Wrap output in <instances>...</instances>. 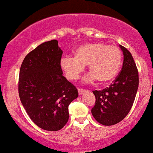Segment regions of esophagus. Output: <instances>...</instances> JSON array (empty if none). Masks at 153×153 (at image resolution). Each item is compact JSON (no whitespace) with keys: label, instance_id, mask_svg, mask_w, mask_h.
Returning <instances> with one entry per match:
<instances>
[{"label":"esophagus","instance_id":"34e87169","mask_svg":"<svg viewBox=\"0 0 153 153\" xmlns=\"http://www.w3.org/2000/svg\"><path fill=\"white\" fill-rule=\"evenodd\" d=\"M86 91V90H84V89H81V88H78V93H79V95H81V94H83V92Z\"/></svg>","mask_w":153,"mask_h":153}]
</instances>
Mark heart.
<instances>
[{
    "label": "heart",
    "mask_w": 153,
    "mask_h": 153,
    "mask_svg": "<svg viewBox=\"0 0 153 153\" xmlns=\"http://www.w3.org/2000/svg\"><path fill=\"white\" fill-rule=\"evenodd\" d=\"M122 62L123 54L119 47L91 43L78 47L74 52V58L63 56L60 66L67 79L76 80L88 65L90 74L84 77L86 83L98 79L100 83H108L116 78Z\"/></svg>",
    "instance_id": "b5f03b06"
}]
</instances>
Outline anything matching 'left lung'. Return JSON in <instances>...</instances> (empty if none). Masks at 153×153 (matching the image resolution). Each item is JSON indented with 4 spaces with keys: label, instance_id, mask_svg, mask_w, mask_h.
<instances>
[{
    "label": "left lung",
    "instance_id": "left-lung-1",
    "mask_svg": "<svg viewBox=\"0 0 153 153\" xmlns=\"http://www.w3.org/2000/svg\"><path fill=\"white\" fill-rule=\"evenodd\" d=\"M123 52V64L116 79L109 87L93 91L95 105L93 117L104 126H112L122 121L130 111L139 86V73L132 54L120 45Z\"/></svg>",
    "mask_w": 153,
    "mask_h": 153
}]
</instances>
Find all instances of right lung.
<instances>
[{"label":"right lung","instance_id":"obj_1","mask_svg":"<svg viewBox=\"0 0 153 153\" xmlns=\"http://www.w3.org/2000/svg\"><path fill=\"white\" fill-rule=\"evenodd\" d=\"M63 51L58 41L44 42L28 53L21 64L18 93L31 120L45 130H60L69 119L68 107L77 89L63 76Z\"/></svg>","mask_w":153,"mask_h":153}]
</instances>
